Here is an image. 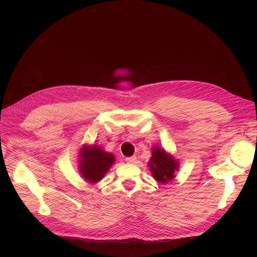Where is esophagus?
<instances>
[{"mask_svg": "<svg viewBox=\"0 0 257 257\" xmlns=\"http://www.w3.org/2000/svg\"><path fill=\"white\" fill-rule=\"evenodd\" d=\"M126 162L128 164H134L136 162V157H129V158H126Z\"/></svg>", "mask_w": 257, "mask_h": 257, "instance_id": "obj_1", "label": "esophagus"}]
</instances>
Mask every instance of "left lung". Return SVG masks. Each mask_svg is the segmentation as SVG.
<instances>
[{"label":"left lung","mask_w":257,"mask_h":257,"mask_svg":"<svg viewBox=\"0 0 257 257\" xmlns=\"http://www.w3.org/2000/svg\"><path fill=\"white\" fill-rule=\"evenodd\" d=\"M150 171L156 181L166 184L175 178V173L179 170L180 164L171 154L160 146H153V153L148 163Z\"/></svg>","instance_id":"left-lung-1"}]
</instances>
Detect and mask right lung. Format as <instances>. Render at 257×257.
Returning <instances> with one entry per match:
<instances>
[{
  "mask_svg": "<svg viewBox=\"0 0 257 257\" xmlns=\"http://www.w3.org/2000/svg\"><path fill=\"white\" fill-rule=\"evenodd\" d=\"M116 162L115 156L106 153L100 146L84 144L78 155V170L89 184H96Z\"/></svg>",
  "mask_w": 257,
  "mask_h": 257,
  "instance_id": "obj_1",
  "label": "right lung"
}]
</instances>
